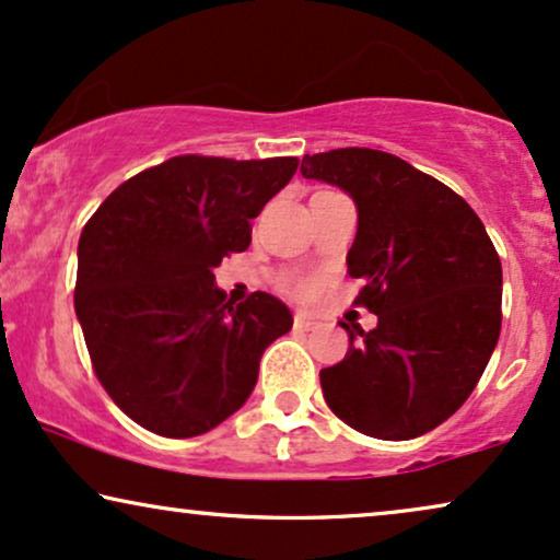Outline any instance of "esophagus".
Segmentation results:
<instances>
[{
    "label": "esophagus",
    "instance_id": "1",
    "mask_svg": "<svg viewBox=\"0 0 560 560\" xmlns=\"http://www.w3.org/2000/svg\"><path fill=\"white\" fill-rule=\"evenodd\" d=\"M315 325V317L307 315V313H296L294 315V328H302V330H310Z\"/></svg>",
    "mask_w": 560,
    "mask_h": 560
}]
</instances>
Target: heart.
<instances>
[{
	"instance_id": "heart-1",
	"label": "heart",
	"mask_w": 560,
	"mask_h": 560,
	"mask_svg": "<svg viewBox=\"0 0 560 560\" xmlns=\"http://www.w3.org/2000/svg\"><path fill=\"white\" fill-rule=\"evenodd\" d=\"M289 292H294V294H307L310 292V284L304 279H287V284H284Z\"/></svg>"
}]
</instances>
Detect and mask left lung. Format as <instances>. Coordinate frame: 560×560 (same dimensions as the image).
<instances>
[{
	"label": "left lung",
	"instance_id": "1",
	"mask_svg": "<svg viewBox=\"0 0 560 560\" xmlns=\"http://www.w3.org/2000/svg\"><path fill=\"white\" fill-rule=\"evenodd\" d=\"M300 173L346 190L357 237L346 256L377 315L351 323L343 362L320 370L323 398L351 429L402 442L468 400L501 330V260L465 198L380 150L304 154Z\"/></svg>",
	"mask_w": 560,
	"mask_h": 560
}]
</instances>
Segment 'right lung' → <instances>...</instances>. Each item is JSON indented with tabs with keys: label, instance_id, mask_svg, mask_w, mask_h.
<instances>
[{
	"label": "right lung",
	"instance_id": "add662e5",
	"mask_svg": "<svg viewBox=\"0 0 560 560\" xmlns=\"http://www.w3.org/2000/svg\"><path fill=\"white\" fill-rule=\"evenodd\" d=\"M296 165L170 158L121 183L84 224L77 320L105 393L139 427L207 434L243 408L264 351L292 330L284 302L256 292L235 304L214 268L250 245V219Z\"/></svg>",
	"mask_w": 560,
	"mask_h": 560
}]
</instances>
